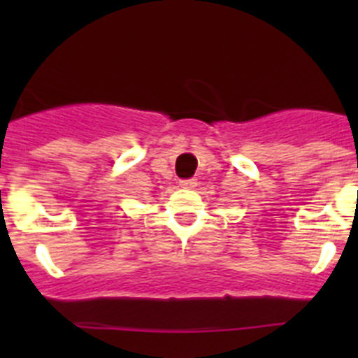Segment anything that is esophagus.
<instances>
[{
	"label": "esophagus",
	"instance_id": "1",
	"mask_svg": "<svg viewBox=\"0 0 358 358\" xmlns=\"http://www.w3.org/2000/svg\"><path fill=\"white\" fill-rule=\"evenodd\" d=\"M179 186L185 189H192L197 186V179H195V177H192V179H181V181H179Z\"/></svg>",
	"mask_w": 358,
	"mask_h": 358
}]
</instances>
